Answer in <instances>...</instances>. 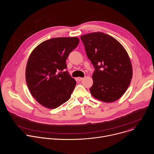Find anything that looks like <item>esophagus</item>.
Returning <instances> with one entry per match:
<instances>
[{
    "label": "esophagus",
    "mask_w": 154,
    "mask_h": 154,
    "mask_svg": "<svg viewBox=\"0 0 154 154\" xmlns=\"http://www.w3.org/2000/svg\"><path fill=\"white\" fill-rule=\"evenodd\" d=\"M83 79V77H79L77 78V80H79V81H81V80H82Z\"/></svg>",
    "instance_id": "1"
}]
</instances>
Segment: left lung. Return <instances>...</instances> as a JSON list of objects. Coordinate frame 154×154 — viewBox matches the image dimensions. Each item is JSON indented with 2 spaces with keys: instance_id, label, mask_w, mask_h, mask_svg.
<instances>
[{
  "instance_id": "8db88e82",
  "label": "left lung",
  "mask_w": 154,
  "mask_h": 154,
  "mask_svg": "<svg viewBox=\"0 0 154 154\" xmlns=\"http://www.w3.org/2000/svg\"><path fill=\"white\" fill-rule=\"evenodd\" d=\"M80 38L95 69L91 94L104 102L118 100L132 78V66L127 51L115 38L102 32L88 33Z\"/></svg>"
}]
</instances>
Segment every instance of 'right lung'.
<instances>
[{
  "instance_id": "obj_1",
  "label": "right lung",
  "mask_w": 154,
  "mask_h": 154,
  "mask_svg": "<svg viewBox=\"0 0 154 154\" xmlns=\"http://www.w3.org/2000/svg\"><path fill=\"white\" fill-rule=\"evenodd\" d=\"M79 43L77 37L55 38L41 42L27 61L26 79L29 90L43 106L54 109L68 101L76 85L66 63Z\"/></svg>"
}]
</instances>
